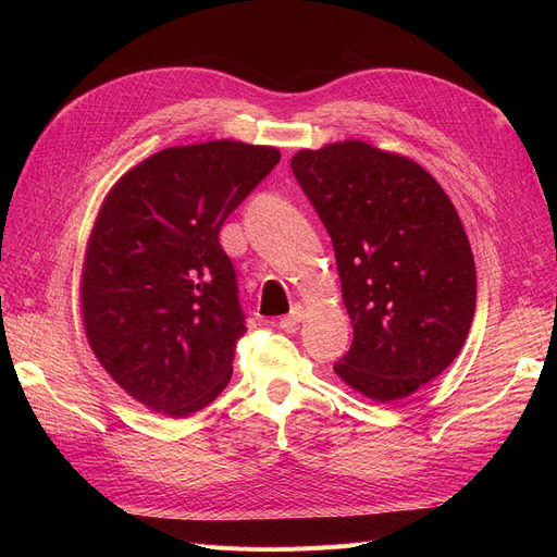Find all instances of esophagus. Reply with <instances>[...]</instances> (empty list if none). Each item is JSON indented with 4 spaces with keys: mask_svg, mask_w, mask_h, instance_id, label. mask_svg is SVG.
<instances>
[{
    "mask_svg": "<svg viewBox=\"0 0 557 557\" xmlns=\"http://www.w3.org/2000/svg\"><path fill=\"white\" fill-rule=\"evenodd\" d=\"M301 320H305V307L295 305L288 315L278 318V327H281V330H295V327L301 323Z\"/></svg>",
    "mask_w": 557,
    "mask_h": 557,
    "instance_id": "obj_1",
    "label": "esophagus"
}]
</instances>
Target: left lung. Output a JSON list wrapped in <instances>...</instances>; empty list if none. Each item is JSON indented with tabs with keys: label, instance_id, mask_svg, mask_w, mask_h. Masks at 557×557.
<instances>
[{
	"label": "left lung",
	"instance_id": "1",
	"mask_svg": "<svg viewBox=\"0 0 557 557\" xmlns=\"http://www.w3.org/2000/svg\"><path fill=\"white\" fill-rule=\"evenodd\" d=\"M290 170L330 234L352 320L334 372L369 399L409 397L458 358L474 318L458 211L423 166L364 141L299 150Z\"/></svg>",
	"mask_w": 557,
	"mask_h": 557
}]
</instances>
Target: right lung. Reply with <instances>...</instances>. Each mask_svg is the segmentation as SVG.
<instances>
[{
	"mask_svg": "<svg viewBox=\"0 0 557 557\" xmlns=\"http://www.w3.org/2000/svg\"><path fill=\"white\" fill-rule=\"evenodd\" d=\"M269 146L164 148L113 185L83 264L97 360L144 407L190 416L223 393L246 334L223 223L278 164Z\"/></svg>",
	"mask_w": 557,
	"mask_h": 557,
	"instance_id": "obj_1",
	"label": "right lung"
}]
</instances>
